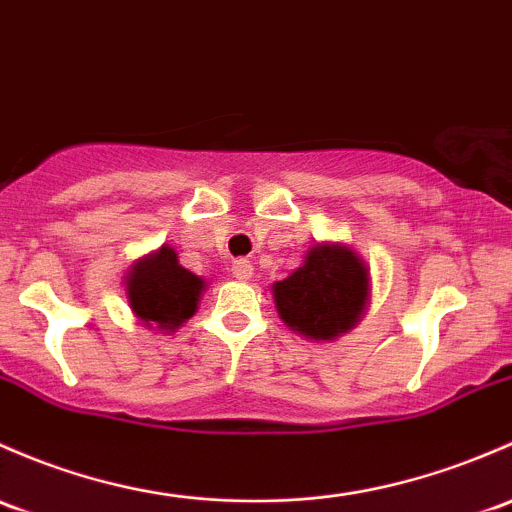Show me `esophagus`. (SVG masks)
<instances>
[{
  "mask_svg": "<svg viewBox=\"0 0 512 512\" xmlns=\"http://www.w3.org/2000/svg\"><path fill=\"white\" fill-rule=\"evenodd\" d=\"M230 270H233L235 279H240V282H247V279L252 277V262L250 260H235Z\"/></svg>",
  "mask_w": 512,
  "mask_h": 512,
  "instance_id": "obj_1",
  "label": "esophagus"
}]
</instances>
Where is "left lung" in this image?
Segmentation results:
<instances>
[{
	"mask_svg": "<svg viewBox=\"0 0 512 512\" xmlns=\"http://www.w3.org/2000/svg\"><path fill=\"white\" fill-rule=\"evenodd\" d=\"M370 294L368 267L338 242L311 247L304 265L272 284L279 319L314 341H333L363 316Z\"/></svg>",
	"mask_w": 512,
	"mask_h": 512,
	"instance_id": "8db88e82",
	"label": "left lung"
}]
</instances>
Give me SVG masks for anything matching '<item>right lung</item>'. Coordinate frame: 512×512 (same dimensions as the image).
I'll return each mask as SVG.
<instances>
[{
  "mask_svg": "<svg viewBox=\"0 0 512 512\" xmlns=\"http://www.w3.org/2000/svg\"><path fill=\"white\" fill-rule=\"evenodd\" d=\"M125 279L129 309L144 326L159 331H174L191 319L206 289L198 274L179 265L176 250L169 245L134 262Z\"/></svg>",
  "mask_w": 512,
  "mask_h": 512,
  "instance_id": "1",
  "label": "right lung"
}]
</instances>
